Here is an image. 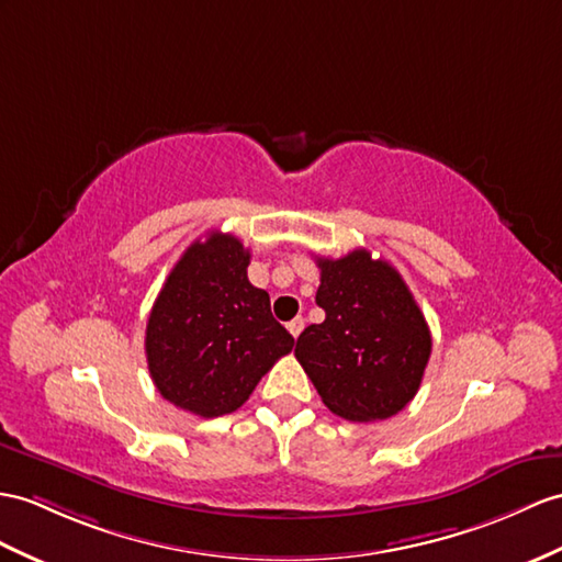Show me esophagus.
<instances>
[{
  "label": "esophagus",
  "instance_id": "esophagus-1",
  "mask_svg": "<svg viewBox=\"0 0 562 562\" xmlns=\"http://www.w3.org/2000/svg\"><path fill=\"white\" fill-rule=\"evenodd\" d=\"M303 328H305V319L303 317H295V319L289 322V331H291L293 338H297L300 334H303Z\"/></svg>",
  "mask_w": 562,
  "mask_h": 562
}]
</instances>
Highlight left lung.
I'll use <instances>...</instances> for the list:
<instances>
[{"instance_id": "left-lung-1", "label": "left lung", "mask_w": 562, "mask_h": 562, "mask_svg": "<svg viewBox=\"0 0 562 562\" xmlns=\"http://www.w3.org/2000/svg\"><path fill=\"white\" fill-rule=\"evenodd\" d=\"M322 324L297 338L303 364L324 405L348 422L398 415L419 391L431 355L427 319L403 277L364 248L317 257Z\"/></svg>"}]
</instances>
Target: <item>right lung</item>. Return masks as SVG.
Here are the masks:
<instances>
[{
  "mask_svg": "<svg viewBox=\"0 0 562 562\" xmlns=\"http://www.w3.org/2000/svg\"><path fill=\"white\" fill-rule=\"evenodd\" d=\"M250 250L231 234L195 240L164 281L145 331L161 398L198 417L234 413L295 338L248 281Z\"/></svg>",
  "mask_w": 562,
  "mask_h": 562,
  "instance_id": "1",
  "label": "right lung"
}]
</instances>
